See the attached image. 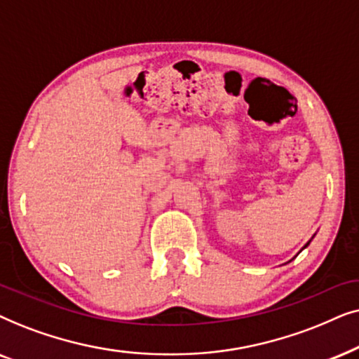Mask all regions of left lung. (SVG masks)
Here are the masks:
<instances>
[{
	"mask_svg": "<svg viewBox=\"0 0 359 359\" xmlns=\"http://www.w3.org/2000/svg\"><path fill=\"white\" fill-rule=\"evenodd\" d=\"M309 243H310V241H309ZM309 243H307V245H305V246H304V248H307V246H309ZM304 248H302V250H304Z\"/></svg>",
	"mask_w": 359,
	"mask_h": 359,
	"instance_id": "1",
	"label": "left lung"
}]
</instances>
